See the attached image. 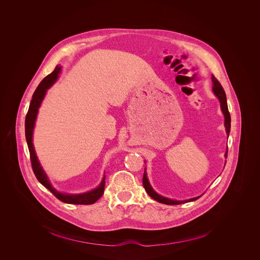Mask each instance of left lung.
Segmentation results:
<instances>
[{
  "label": "left lung",
  "instance_id": "left-lung-1",
  "mask_svg": "<svg viewBox=\"0 0 260 260\" xmlns=\"http://www.w3.org/2000/svg\"><path fill=\"white\" fill-rule=\"evenodd\" d=\"M212 83H213V87L212 90L214 92V94L217 96V98L220 101V107L222 110L223 115H224V126L226 128V133L227 136H229V132H230V126H231V118H230V114L228 111V106H227V101H226V95L225 92L223 90L221 84L218 82V80L212 75ZM225 157L227 158V151L225 153ZM143 186L146 190V192L148 193L149 196L151 198H153L154 200L163 203V204H167V205H177V204H182V203H186V202H190V201H194L196 199H198L201 196L195 197V198H191L188 200H182V201H178V200H173V199H169L166 197H163L161 195H159L158 193H156L154 191V189L151 187L150 183H149L148 178H147V174L146 171H144V175H143Z\"/></svg>",
  "mask_w": 260,
  "mask_h": 260
}]
</instances>
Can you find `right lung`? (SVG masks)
I'll use <instances>...</instances> for the list:
<instances>
[{
    "mask_svg": "<svg viewBox=\"0 0 260 260\" xmlns=\"http://www.w3.org/2000/svg\"><path fill=\"white\" fill-rule=\"evenodd\" d=\"M61 67L57 66L55 70L51 74L46 76L42 82L39 84V86L33 94L30 107L28 113L26 115V120H25V134H26V140L28 144V148L30 152V158H31V163H32V168L35 173V176L37 177L38 181L45 186L47 189H49L59 200L65 203L69 204H83V205H88V204H93L95 203L104 193V188H105V176L101 182V184L98 186L96 189L91 190L86 193L82 194H66V193H61L57 191L53 186L51 185L47 174L43 170L40 162L38 161L37 155L34 149L33 145V130L35 127V122L37 118L38 110L40 108V105L46 95L47 90L57 81L58 75L60 73Z\"/></svg>",
    "mask_w": 260,
    "mask_h": 260,
    "instance_id": "right-lung-1",
    "label": "right lung"
}]
</instances>
